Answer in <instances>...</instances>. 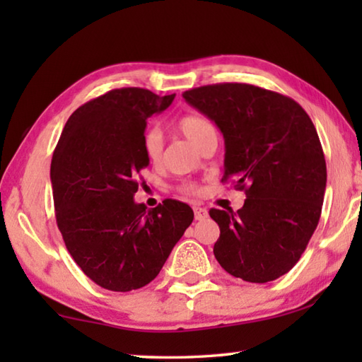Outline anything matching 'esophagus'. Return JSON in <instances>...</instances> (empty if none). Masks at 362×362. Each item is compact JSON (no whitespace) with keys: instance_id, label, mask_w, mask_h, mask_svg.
Segmentation results:
<instances>
[{"instance_id":"obj_1","label":"esophagus","mask_w":362,"mask_h":362,"mask_svg":"<svg viewBox=\"0 0 362 362\" xmlns=\"http://www.w3.org/2000/svg\"><path fill=\"white\" fill-rule=\"evenodd\" d=\"M193 211H194V218L196 220H204V218H207V216H209V214H207V211L204 209V207L194 206Z\"/></svg>"}]
</instances>
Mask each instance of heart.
I'll return each instance as SVG.
<instances>
[{
  "mask_svg": "<svg viewBox=\"0 0 362 362\" xmlns=\"http://www.w3.org/2000/svg\"><path fill=\"white\" fill-rule=\"evenodd\" d=\"M177 126H179L183 136H185L193 145L198 146V148L207 137L216 134V126H214V122L207 118V116L201 113L183 115L179 122H177ZM142 146L145 156L148 158L151 163H158L159 159H161L164 148V137L158 126L146 127L142 137ZM179 189L183 193H196L198 192V187L192 182H183L180 183Z\"/></svg>",
  "mask_w": 362,
  "mask_h": 362,
  "instance_id": "obj_1",
  "label": "heart"
}]
</instances>
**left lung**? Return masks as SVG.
<instances>
[{
	"instance_id": "left-lung-1",
	"label": "left lung",
	"mask_w": 362,
	"mask_h": 362,
	"mask_svg": "<svg viewBox=\"0 0 362 362\" xmlns=\"http://www.w3.org/2000/svg\"><path fill=\"white\" fill-rule=\"evenodd\" d=\"M225 139V173L246 193L238 212L211 209L214 255L235 278L268 283L300 260L320 222L327 169L316 127L291 97L246 83L183 93Z\"/></svg>"
}]
</instances>
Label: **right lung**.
I'll use <instances>...</instances> for the list:
<instances>
[{
	"mask_svg": "<svg viewBox=\"0 0 362 362\" xmlns=\"http://www.w3.org/2000/svg\"><path fill=\"white\" fill-rule=\"evenodd\" d=\"M175 94L121 88L86 102L66 121L54 150L51 182L64 243L86 276L127 292L151 283L193 222L192 207L164 199L137 204L146 119Z\"/></svg>",
	"mask_w": 362,
	"mask_h": 362,
	"instance_id": "right-lung-1",
	"label": "right lung"
}]
</instances>
